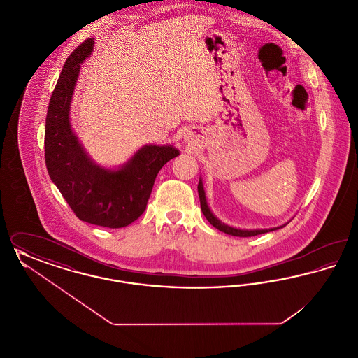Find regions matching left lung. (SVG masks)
Returning a JSON list of instances; mask_svg holds the SVG:
<instances>
[{"label": "left lung", "mask_w": 358, "mask_h": 358, "mask_svg": "<svg viewBox=\"0 0 358 358\" xmlns=\"http://www.w3.org/2000/svg\"><path fill=\"white\" fill-rule=\"evenodd\" d=\"M199 197H200V204H201V210L204 213L206 220L210 222L215 228H217L219 231H222L227 235H231V236H238V238H251V236H256V235H262V234H267V232H271L275 229H279V228H283L285 225H280V227H276V228H268V229H240V228H235V227H231L228 224H224L220 222L210 210L209 205L206 203V197H205L204 185H203V181L200 178L199 181Z\"/></svg>", "instance_id": "1"}]
</instances>
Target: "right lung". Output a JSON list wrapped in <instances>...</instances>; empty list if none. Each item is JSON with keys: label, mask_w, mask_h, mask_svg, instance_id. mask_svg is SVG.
<instances>
[{"label": "right lung", "mask_w": 358, "mask_h": 358, "mask_svg": "<svg viewBox=\"0 0 358 358\" xmlns=\"http://www.w3.org/2000/svg\"><path fill=\"white\" fill-rule=\"evenodd\" d=\"M94 50L87 38L69 55L52 92L45 120V165L52 182L82 222L123 228L145 212L161 168L180 152L173 145H145L123 165H98L73 133L69 110L82 63Z\"/></svg>", "instance_id": "1"}]
</instances>
